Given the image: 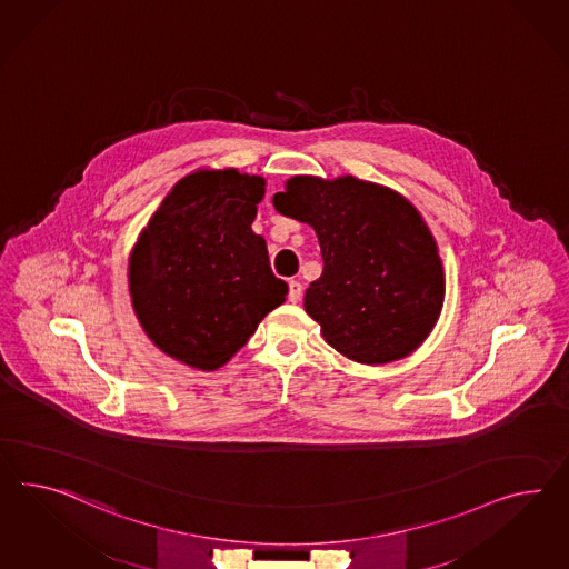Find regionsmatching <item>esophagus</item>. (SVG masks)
<instances>
[{"mask_svg":"<svg viewBox=\"0 0 569 569\" xmlns=\"http://www.w3.org/2000/svg\"><path fill=\"white\" fill-rule=\"evenodd\" d=\"M301 292H303V284L299 280H289V301L297 303L301 299Z\"/></svg>","mask_w":569,"mask_h":569,"instance_id":"34e87169","label":"esophagus"}]
</instances>
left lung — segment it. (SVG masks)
Returning a JSON list of instances; mask_svg holds the SVG:
<instances>
[{
    "label": "left lung",
    "instance_id": "obj_1",
    "mask_svg": "<svg viewBox=\"0 0 569 569\" xmlns=\"http://www.w3.org/2000/svg\"><path fill=\"white\" fill-rule=\"evenodd\" d=\"M274 208L318 233L323 270L306 309L330 347L379 365L421 345L446 287L438 246L402 196L355 177L301 176L274 196Z\"/></svg>",
    "mask_w": 569,
    "mask_h": 569
}]
</instances>
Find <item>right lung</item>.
Listing matches in <instances>:
<instances>
[{
    "mask_svg": "<svg viewBox=\"0 0 569 569\" xmlns=\"http://www.w3.org/2000/svg\"><path fill=\"white\" fill-rule=\"evenodd\" d=\"M263 179L234 169L181 179L130 258L136 316L152 342L183 363L217 369L256 332L289 287L251 231Z\"/></svg>",
    "mask_w": 569,
    "mask_h": 569,
    "instance_id": "add662e5",
    "label": "right lung"
}]
</instances>
